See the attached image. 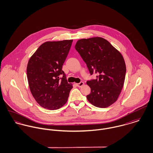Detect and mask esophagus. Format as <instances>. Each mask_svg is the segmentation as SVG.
<instances>
[{"mask_svg":"<svg viewBox=\"0 0 153 153\" xmlns=\"http://www.w3.org/2000/svg\"><path fill=\"white\" fill-rule=\"evenodd\" d=\"M84 82H80L79 83H78V84H76V85H77V87H81L82 86H83L84 85Z\"/></svg>","mask_w":153,"mask_h":153,"instance_id":"esophagus-1","label":"esophagus"}]
</instances>
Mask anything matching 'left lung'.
Wrapping results in <instances>:
<instances>
[{
  "label": "left lung",
  "mask_w": 153,
  "mask_h": 153,
  "mask_svg": "<svg viewBox=\"0 0 153 153\" xmlns=\"http://www.w3.org/2000/svg\"><path fill=\"white\" fill-rule=\"evenodd\" d=\"M95 79L87 81L91 93L88 101L98 108H107L118 99L123 89L126 66L121 53L101 37L78 40L75 46Z\"/></svg>",
  "instance_id": "1"
}]
</instances>
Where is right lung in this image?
<instances>
[{"instance_id": "obj_1", "label": "right lung", "mask_w": 153, "mask_h": 153, "mask_svg": "<svg viewBox=\"0 0 153 153\" xmlns=\"http://www.w3.org/2000/svg\"><path fill=\"white\" fill-rule=\"evenodd\" d=\"M72 41L46 42L28 61L26 72L30 92L46 109H59L68 101L72 85L68 83L62 68Z\"/></svg>"}]
</instances>
